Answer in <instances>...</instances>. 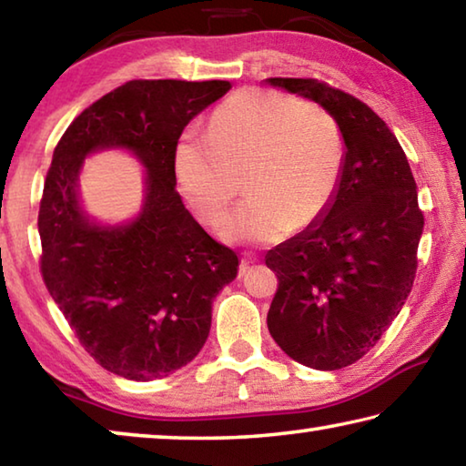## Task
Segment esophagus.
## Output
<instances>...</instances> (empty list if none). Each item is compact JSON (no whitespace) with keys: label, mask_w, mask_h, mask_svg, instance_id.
Here are the masks:
<instances>
[{"label":"esophagus","mask_w":466,"mask_h":466,"mask_svg":"<svg viewBox=\"0 0 466 466\" xmlns=\"http://www.w3.org/2000/svg\"><path fill=\"white\" fill-rule=\"evenodd\" d=\"M252 263H257V258H252V257H242V261H240V273L247 271Z\"/></svg>","instance_id":"34e87169"}]
</instances>
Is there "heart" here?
Here are the masks:
<instances>
[{
  "label": "heart",
  "instance_id": "obj_1",
  "mask_svg": "<svg viewBox=\"0 0 466 466\" xmlns=\"http://www.w3.org/2000/svg\"><path fill=\"white\" fill-rule=\"evenodd\" d=\"M345 162L337 116L314 100L273 88L228 96L209 116L208 133L187 131L175 149L178 188L205 226H218L228 205L247 197L224 219L230 242H278L309 228L329 209Z\"/></svg>",
  "mask_w": 466,
  "mask_h": 466
}]
</instances>
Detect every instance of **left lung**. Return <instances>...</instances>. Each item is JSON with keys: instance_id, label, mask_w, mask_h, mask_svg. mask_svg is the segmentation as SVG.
Masks as SVG:
<instances>
[{"instance_id": "8db88e82", "label": "left lung", "mask_w": 466, "mask_h": 466, "mask_svg": "<svg viewBox=\"0 0 466 466\" xmlns=\"http://www.w3.org/2000/svg\"><path fill=\"white\" fill-rule=\"evenodd\" d=\"M271 86L337 116L345 162L325 218L267 252L278 275L267 327L299 364L339 370L372 350L403 309L417 273L423 211L403 147L366 102L314 77Z\"/></svg>"}]
</instances>
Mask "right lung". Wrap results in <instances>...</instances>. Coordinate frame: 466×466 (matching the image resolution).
I'll return each mask as SVG.
<instances>
[{"label":"right lung","instance_id":"right-lung-1","mask_svg":"<svg viewBox=\"0 0 466 466\" xmlns=\"http://www.w3.org/2000/svg\"><path fill=\"white\" fill-rule=\"evenodd\" d=\"M230 82L131 80L84 108L55 146L38 209L41 275L96 364L127 380L187 366L211 327V302L236 278L238 257L195 222L180 199L175 149L187 123ZM129 147L148 168L145 211L98 228L76 205L83 156Z\"/></svg>","mask_w":466,"mask_h":466}]
</instances>
